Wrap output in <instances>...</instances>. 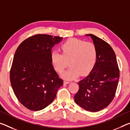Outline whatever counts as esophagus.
Here are the masks:
<instances>
[{"label": "esophagus", "mask_w": 130, "mask_h": 130, "mask_svg": "<svg viewBox=\"0 0 130 130\" xmlns=\"http://www.w3.org/2000/svg\"><path fill=\"white\" fill-rule=\"evenodd\" d=\"M71 83L69 81H67V80H65L64 82H63V84H69Z\"/></svg>", "instance_id": "34e87169"}]
</instances>
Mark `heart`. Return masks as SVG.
<instances>
[{"label":"heart","instance_id":"obj_1","mask_svg":"<svg viewBox=\"0 0 130 130\" xmlns=\"http://www.w3.org/2000/svg\"><path fill=\"white\" fill-rule=\"evenodd\" d=\"M62 53L54 50L51 53V62L58 73H62L67 79H73L80 75L85 76L93 69L97 58V51L94 43L77 39H71L61 46ZM69 62L68 63V62Z\"/></svg>","mask_w":130,"mask_h":130}]
</instances>
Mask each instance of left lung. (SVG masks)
Listing matches in <instances>:
<instances>
[{
  "mask_svg": "<svg viewBox=\"0 0 130 130\" xmlns=\"http://www.w3.org/2000/svg\"><path fill=\"white\" fill-rule=\"evenodd\" d=\"M93 40L97 58L93 69L87 77L78 83L75 94L78 105L90 112H98L108 106L115 96L120 71L116 54L108 43L92 34L86 35Z\"/></svg>",
  "mask_w": 130,
  "mask_h": 130,
  "instance_id": "obj_1",
  "label": "left lung"
}]
</instances>
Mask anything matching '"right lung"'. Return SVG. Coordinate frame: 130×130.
I'll return each instance as SVG.
<instances>
[{
  "mask_svg": "<svg viewBox=\"0 0 130 130\" xmlns=\"http://www.w3.org/2000/svg\"><path fill=\"white\" fill-rule=\"evenodd\" d=\"M62 38L37 34L23 41L14 54L10 79L14 94L30 110H40L52 102L63 80L53 68L51 49Z\"/></svg>",
  "mask_w": 130,
  "mask_h": 130,
  "instance_id": "1",
  "label": "right lung"
}]
</instances>
